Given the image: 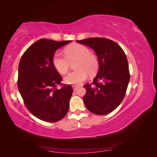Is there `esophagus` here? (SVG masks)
Segmentation results:
<instances>
[{
    "instance_id": "1",
    "label": "esophagus",
    "mask_w": 157,
    "mask_h": 157,
    "mask_svg": "<svg viewBox=\"0 0 157 157\" xmlns=\"http://www.w3.org/2000/svg\"><path fill=\"white\" fill-rule=\"evenodd\" d=\"M78 86H76V85H73L72 86V89H74V91H76V90L78 89Z\"/></svg>"
}]
</instances>
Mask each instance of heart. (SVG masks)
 Listing matches in <instances>:
<instances>
[{
  "label": "heart",
  "mask_w": 157,
  "mask_h": 157,
  "mask_svg": "<svg viewBox=\"0 0 157 157\" xmlns=\"http://www.w3.org/2000/svg\"><path fill=\"white\" fill-rule=\"evenodd\" d=\"M64 52L66 56L60 53H55L52 62L55 69L60 74L64 75L69 69L70 63L76 61L74 64L76 71L64 77V82L67 84H80L86 80L89 74L93 75L97 71V58L90 53L87 47L81 44H74L66 48Z\"/></svg>",
  "instance_id": "heart-1"
}]
</instances>
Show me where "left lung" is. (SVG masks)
Listing matches in <instances>:
<instances>
[{
    "instance_id": "left-lung-1",
    "label": "left lung",
    "mask_w": 157,
    "mask_h": 157,
    "mask_svg": "<svg viewBox=\"0 0 157 157\" xmlns=\"http://www.w3.org/2000/svg\"><path fill=\"white\" fill-rule=\"evenodd\" d=\"M76 42L94 50L98 61V71L93 82L83 86L86 90L83 97L85 106L94 114H108L121 104L129 82L125 53L108 38H89Z\"/></svg>"
}]
</instances>
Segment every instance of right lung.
Segmentation results:
<instances>
[{
    "instance_id": "1",
    "label": "right lung",
    "mask_w": 157,
    "mask_h": 157,
    "mask_svg": "<svg viewBox=\"0 0 157 157\" xmlns=\"http://www.w3.org/2000/svg\"><path fill=\"white\" fill-rule=\"evenodd\" d=\"M71 41L42 38L28 48L19 63V92L29 111L42 121H59L69 109L74 90L71 85L56 89L61 84L62 78L55 69L52 59L58 48Z\"/></svg>"
}]
</instances>
